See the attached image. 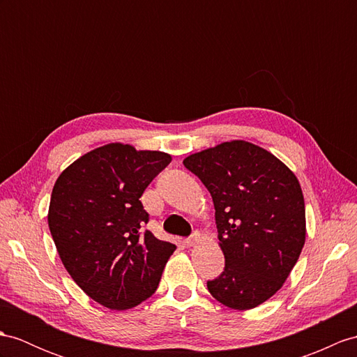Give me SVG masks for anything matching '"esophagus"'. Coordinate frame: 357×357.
Returning a JSON list of instances; mask_svg holds the SVG:
<instances>
[{"label":"esophagus","instance_id":"obj_1","mask_svg":"<svg viewBox=\"0 0 357 357\" xmlns=\"http://www.w3.org/2000/svg\"><path fill=\"white\" fill-rule=\"evenodd\" d=\"M198 241H199V233L195 231V233L192 234V236H189V238L185 239V245H186V247H192V245L197 244Z\"/></svg>","mask_w":357,"mask_h":357}]
</instances>
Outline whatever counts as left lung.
<instances>
[{"label": "left lung", "mask_w": 357, "mask_h": 357, "mask_svg": "<svg viewBox=\"0 0 357 357\" xmlns=\"http://www.w3.org/2000/svg\"><path fill=\"white\" fill-rule=\"evenodd\" d=\"M185 167L212 195L221 275L207 289L224 306L248 310L279 291L306 241V211L295 174L274 154L245 141L190 154Z\"/></svg>", "instance_id": "left-lung-1"}]
</instances>
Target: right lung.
I'll return each instance as SVG.
<instances>
[{"label":"right lung","mask_w":357,"mask_h":357,"mask_svg":"<svg viewBox=\"0 0 357 357\" xmlns=\"http://www.w3.org/2000/svg\"><path fill=\"white\" fill-rule=\"evenodd\" d=\"M171 162L162 151L107 144L60 174L51 194V236L73 280L92 300L126 310L150 298L176 250L144 230V190Z\"/></svg>","instance_id":"obj_1"}]
</instances>
